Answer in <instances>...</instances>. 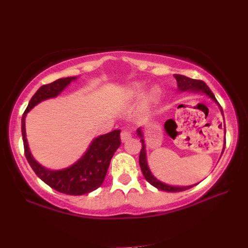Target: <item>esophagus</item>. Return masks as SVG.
Returning a JSON list of instances; mask_svg holds the SVG:
<instances>
[{
	"instance_id": "obj_1",
	"label": "esophagus",
	"mask_w": 248,
	"mask_h": 248,
	"mask_svg": "<svg viewBox=\"0 0 248 248\" xmlns=\"http://www.w3.org/2000/svg\"><path fill=\"white\" fill-rule=\"evenodd\" d=\"M130 138H132V134L127 132V130H122V133H121V140H122V142H126Z\"/></svg>"
}]
</instances>
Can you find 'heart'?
Masks as SVG:
<instances>
[{
	"label": "heart",
	"mask_w": 248,
	"mask_h": 248,
	"mask_svg": "<svg viewBox=\"0 0 248 248\" xmlns=\"http://www.w3.org/2000/svg\"><path fill=\"white\" fill-rule=\"evenodd\" d=\"M147 91V86L143 83L140 82H133L129 83L128 85H126V95L128 98L132 99H136V98H140L144 95V93ZM161 95V90L158 87H152L150 91L148 92V94L144 97V105L143 107L146 109L150 108V107L155 102L158 97Z\"/></svg>",
	"instance_id": "heart-1"
}]
</instances>
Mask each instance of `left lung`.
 I'll list each match as a JSON object with an SVG mask.
<instances>
[{"label": "left lung", "mask_w": 248, "mask_h": 248, "mask_svg": "<svg viewBox=\"0 0 248 248\" xmlns=\"http://www.w3.org/2000/svg\"><path fill=\"white\" fill-rule=\"evenodd\" d=\"M174 77L177 80V87H178V92H180V93H184V92L197 93V94H202L204 96H206L207 98H209V99H211L213 102H215V104L218 106V108H219V110H220L221 114L223 116V112H222L221 107L219 106V104L216 100V98H215L212 91L209 90L206 84L202 81L193 80V78H190L188 77L181 76V74H174ZM136 133H137V136L140 138V142H141V144H142V148H141V150H140V154H139V165H140V168H141L144 178L147 179L149 184L152 185L153 186H155L156 189L162 190V191H166V192H179V191L188 190L190 188H192V186L198 185V184H195V185H191V186H174V185L166 184V182H163L158 178H156V177L152 174L150 167H149V164H148L146 140H144L143 127H139L136 130ZM225 147H226V129H225V143H223L221 155H222L223 151H225ZM221 155H220V157H221Z\"/></svg>", "instance_id": "left-lung-1"}]
</instances>
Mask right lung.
<instances>
[{
	"label": "right lung",
	"instance_id": "1",
	"mask_svg": "<svg viewBox=\"0 0 248 248\" xmlns=\"http://www.w3.org/2000/svg\"><path fill=\"white\" fill-rule=\"evenodd\" d=\"M78 78V77L58 78L47 85L41 86L31 98L21 119V133L25 154L32 170H34L36 176L50 188L69 195L90 193L102 185L111 158L121 146V130L114 129L93 139L83 155L70 166L64 167L62 170H48L47 167L40 164L30 151L26 133V118L28 112L33 109L35 106L41 104L42 101L59 96L71 82Z\"/></svg>",
	"mask_w": 248,
	"mask_h": 248
}]
</instances>
